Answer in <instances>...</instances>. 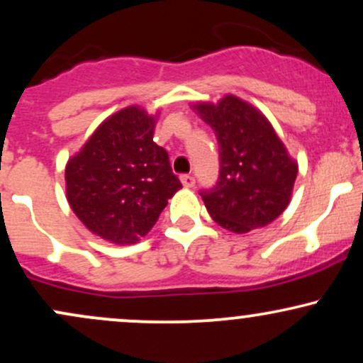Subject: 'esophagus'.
Wrapping results in <instances>:
<instances>
[{
  "label": "esophagus",
  "instance_id": "34e87169",
  "mask_svg": "<svg viewBox=\"0 0 363 363\" xmlns=\"http://www.w3.org/2000/svg\"><path fill=\"white\" fill-rule=\"evenodd\" d=\"M181 182H182V186H184V187H193L196 184L194 177L189 176V174H184V176H181Z\"/></svg>",
  "mask_w": 363,
  "mask_h": 363
}]
</instances>
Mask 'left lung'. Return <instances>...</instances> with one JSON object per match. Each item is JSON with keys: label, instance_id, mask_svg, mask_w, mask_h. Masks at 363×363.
Instances as JSON below:
<instances>
[{"label": "left lung", "instance_id": "8db88e82", "mask_svg": "<svg viewBox=\"0 0 363 363\" xmlns=\"http://www.w3.org/2000/svg\"><path fill=\"white\" fill-rule=\"evenodd\" d=\"M194 109L218 140V181L199 193L208 213L235 234L272 223L289 206L298 167L269 121L234 95Z\"/></svg>", "mask_w": 363, "mask_h": 363}]
</instances>
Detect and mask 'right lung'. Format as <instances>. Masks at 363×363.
Instances as JSON below:
<instances>
[{"instance_id": "1", "label": "right lung", "mask_w": 363, "mask_h": 363, "mask_svg": "<svg viewBox=\"0 0 363 363\" xmlns=\"http://www.w3.org/2000/svg\"><path fill=\"white\" fill-rule=\"evenodd\" d=\"M153 133V116L126 107L104 121L68 160L66 198L91 234L121 245L138 242L182 187Z\"/></svg>"}]
</instances>
